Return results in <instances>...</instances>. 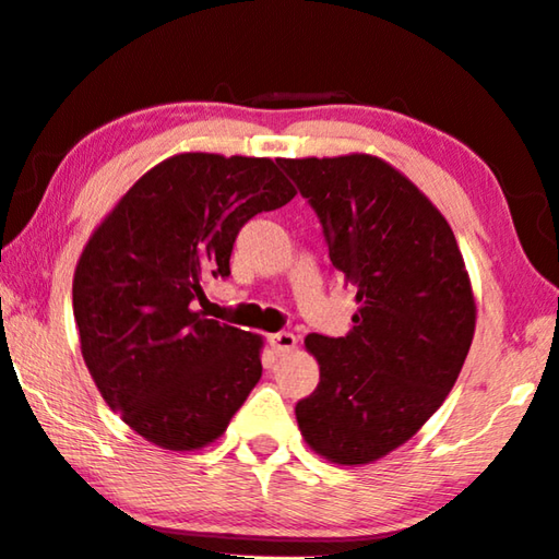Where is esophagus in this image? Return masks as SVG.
<instances>
[{
    "label": "esophagus",
    "mask_w": 559,
    "mask_h": 559,
    "mask_svg": "<svg viewBox=\"0 0 559 559\" xmlns=\"http://www.w3.org/2000/svg\"><path fill=\"white\" fill-rule=\"evenodd\" d=\"M296 335L293 333H286V330H283V333H273V335H269V345H271V349L276 355H288L293 347H296Z\"/></svg>",
    "instance_id": "esophagus-1"
}]
</instances>
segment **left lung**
<instances>
[{
	"mask_svg": "<svg viewBox=\"0 0 559 559\" xmlns=\"http://www.w3.org/2000/svg\"><path fill=\"white\" fill-rule=\"evenodd\" d=\"M278 165L313 206L359 306L345 337H306L320 382L296 404L298 427L328 461L370 463L409 441L456 384L476 330L466 263L441 212L384 159Z\"/></svg>",
	"mask_w": 559,
	"mask_h": 559,
	"instance_id": "left-lung-1",
	"label": "left lung"
}]
</instances>
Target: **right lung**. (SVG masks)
<instances>
[{
    "instance_id": "1",
    "label": "right lung",
    "mask_w": 559,
    "mask_h": 559,
    "mask_svg": "<svg viewBox=\"0 0 559 559\" xmlns=\"http://www.w3.org/2000/svg\"><path fill=\"white\" fill-rule=\"evenodd\" d=\"M296 197L269 157L182 153L128 189L73 276L81 353L103 400L169 451L219 439L261 380V337L194 310L229 276L241 226Z\"/></svg>"
}]
</instances>
